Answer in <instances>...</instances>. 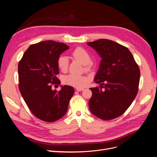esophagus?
<instances>
[{"label":"esophagus","instance_id":"esophagus-1","mask_svg":"<svg viewBox=\"0 0 157 157\" xmlns=\"http://www.w3.org/2000/svg\"><path fill=\"white\" fill-rule=\"evenodd\" d=\"M76 90H77L78 92H80V91H82V90H83L84 88H77Z\"/></svg>","mask_w":157,"mask_h":157}]
</instances>
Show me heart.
I'll list each match as a JSON object with an SVG mask.
<instances>
[{
    "label": "heart",
    "mask_w": 157,
    "mask_h": 157,
    "mask_svg": "<svg viewBox=\"0 0 157 157\" xmlns=\"http://www.w3.org/2000/svg\"><path fill=\"white\" fill-rule=\"evenodd\" d=\"M72 56L78 60L83 65H86V69L89 70L90 68V57L88 52L81 47H78L72 52ZM58 65L60 70L65 72L68 69L69 61L67 57L61 56L58 60ZM88 78L84 75H78L75 74H69L63 77V82L64 84L77 88L82 87L88 81Z\"/></svg>",
    "instance_id": "heart-1"
}]
</instances>
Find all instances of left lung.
<instances>
[{
    "label": "left lung",
    "mask_w": 157,
    "mask_h": 157,
    "mask_svg": "<svg viewBox=\"0 0 157 157\" xmlns=\"http://www.w3.org/2000/svg\"><path fill=\"white\" fill-rule=\"evenodd\" d=\"M102 58L94 81L99 87L90 88V111L100 119L112 120L130 106L139 88L140 70L126 47L108 39L87 42Z\"/></svg>",
    "instance_id": "obj_1"
}]
</instances>
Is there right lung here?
Listing matches in <instances>:
<instances>
[{
  "label": "right lung",
  "instance_id": "right-lung-1",
  "mask_svg": "<svg viewBox=\"0 0 157 157\" xmlns=\"http://www.w3.org/2000/svg\"><path fill=\"white\" fill-rule=\"evenodd\" d=\"M69 46L63 42L46 40L31 44L18 64L19 90L27 105L36 118L52 122L63 117L75 90L65 85L59 91L52 86L60 84L59 55Z\"/></svg>",
  "mask_w": 157,
  "mask_h": 157
}]
</instances>
